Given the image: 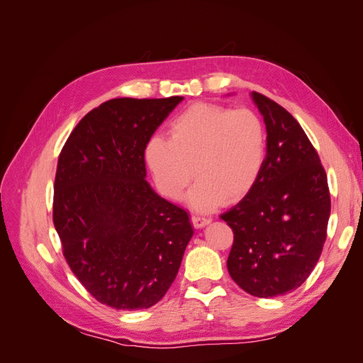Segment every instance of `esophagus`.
Returning <instances> with one entry per match:
<instances>
[{
  "mask_svg": "<svg viewBox=\"0 0 363 363\" xmlns=\"http://www.w3.org/2000/svg\"><path fill=\"white\" fill-rule=\"evenodd\" d=\"M212 219L211 218H204V216H200V215H194L192 216V224L195 228H201L207 224H211Z\"/></svg>",
  "mask_w": 363,
  "mask_h": 363,
  "instance_id": "obj_1",
  "label": "esophagus"
}]
</instances>
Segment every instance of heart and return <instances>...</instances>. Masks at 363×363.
I'll return each mask as SVG.
<instances>
[{
	"instance_id": "1",
	"label": "heart",
	"mask_w": 363,
	"mask_h": 363,
	"mask_svg": "<svg viewBox=\"0 0 363 363\" xmlns=\"http://www.w3.org/2000/svg\"><path fill=\"white\" fill-rule=\"evenodd\" d=\"M267 148V128L256 112L203 103L171 121L168 139L151 136L144 156L168 200H180L195 175L189 204L207 212L224 200L245 199L265 167Z\"/></svg>"
}]
</instances>
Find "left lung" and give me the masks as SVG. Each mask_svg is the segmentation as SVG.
<instances>
[{
  "mask_svg": "<svg viewBox=\"0 0 363 363\" xmlns=\"http://www.w3.org/2000/svg\"><path fill=\"white\" fill-rule=\"evenodd\" d=\"M267 125V162L252 191L221 215L233 230L230 276L245 292L271 298L300 288L320 259L330 192L320 156L296 119L251 94Z\"/></svg>",
  "mask_w": 363,
  "mask_h": 363,
  "instance_id": "left-lung-1",
  "label": "left lung"
}]
</instances>
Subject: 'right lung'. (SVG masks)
<instances>
[{"mask_svg":"<svg viewBox=\"0 0 363 363\" xmlns=\"http://www.w3.org/2000/svg\"><path fill=\"white\" fill-rule=\"evenodd\" d=\"M182 100L113 98L87 113L60 151L52 223L63 256L113 309L160 301L194 235L188 212L145 180L147 142Z\"/></svg>","mask_w":363,"mask_h":363,"instance_id":"1","label":"right lung"}]
</instances>
